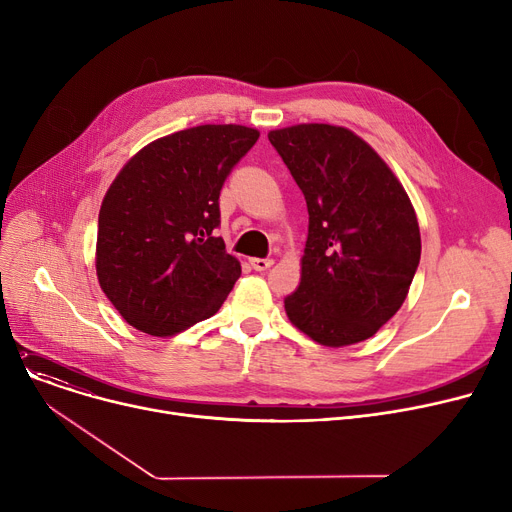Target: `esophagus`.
Here are the masks:
<instances>
[{"mask_svg":"<svg viewBox=\"0 0 512 512\" xmlns=\"http://www.w3.org/2000/svg\"><path fill=\"white\" fill-rule=\"evenodd\" d=\"M251 265H253V270H257V272H265L267 267H272L274 265V259H251Z\"/></svg>","mask_w":512,"mask_h":512,"instance_id":"obj_1","label":"esophagus"}]
</instances>
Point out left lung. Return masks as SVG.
I'll return each instance as SVG.
<instances>
[{
  "label": "left lung",
  "mask_w": 512,
  "mask_h": 512,
  "mask_svg": "<svg viewBox=\"0 0 512 512\" xmlns=\"http://www.w3.org/2000/svg\"><path fill=\"white\" fill-rule=\"evenodd\" d=\"M267 139L309 211L301 284L284 299L288 319L324 346L371 338L405 303L421 257L407 191L348 128L297 124Z\"/></svg>",
  "instance_id": "1"
}]
</instances>
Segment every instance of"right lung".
I'll return each instance as SVG.
<instances>
[{
  "label": "right lung",
  "mask_w": 512,
  "mask_h": 512,
  "mask_svg": "<svg viewBox=\"0 0 512 512\" xmlns=\"http://www.w3.org/2000/svg\"><path fill=\"white\" fill-rule=\"evenodd\" d=\"M259 130L203 124L128 159L99 209L95 267L118 313L151 336H174L218 313L240 278L226 253L220 191Z\"/></svg>",
  "instance_id": "1"
}]
</instances>
